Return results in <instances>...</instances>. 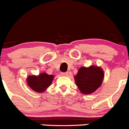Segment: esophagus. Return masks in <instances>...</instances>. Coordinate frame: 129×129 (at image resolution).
<instances>
[{
  "label": "esophagus",
  "mask_w": 129,
  "mask_h": 129,
  "mask_svg": "<svg viewBox=\"0 0 129 129\" xmlns=\"http://www.w3.org/2000/svg\"><path fill=\"white\" fill-rule=\"evenodd\" d=\"M68 74V72H63V73H61V75L65 76H67Z\"/></svg>",
  "instance_id": "1"
}]
</instances>
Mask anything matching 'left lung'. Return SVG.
<instances>
[{
  "instance_id": "8db88e82",
  "label": "left lung",
  "mask_w": 129,
  "mask_h": 129,
  "mask_svg": "<svg viewBox=\"0 0 129 129\" xmlns=\"http://www.w3.org/2000/svg\"><path fill=\"white\" fill-rule=\"evenodd\" d=\"M104 78V71L101 68L91 66L81 67L74 76L76 84L81 92L89 94L96 91L101 86Z\"/></svg>"
}]
</instances>
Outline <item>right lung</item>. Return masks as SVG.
Returning <instances> with one entry per match:
<instances>
[{
  "mask_svg": "<svg viewBox=\"0 0 129 129\" xmlns=\"http://www.w3.org/2000/svg\"><path fill=\"white\" fill-rule=\"evenodd\" d=\"M54 76L46 73H42L38 76H29L27 78V84L35 92H44L51 85Z\"/></svg>",
  "mask_w": 129,
  "mask_h": 129,
  "instance_id": "add662e5",
  "label": "right lung"
}]
</instances>
